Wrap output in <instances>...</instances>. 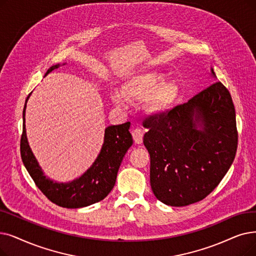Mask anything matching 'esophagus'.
Returning <instances> with one entry per match:
<instances>
[{
    "label": "esophagus",
    "mask_w": 256,
    "mask_h": 256,
    "mask_svg": "<svg viewBox=\"0 0 256 256\" xmlns=\"http://www.w3.org/2000/svg\"><path fill=\"white\" fill-rule=\"evenodd\" d=\"M143 135H144V130L141 128H136L132 130V138H134V141L136 144H141L143 141Z\"/></svg>",
    "instance_id": "1"
}]
</instances>
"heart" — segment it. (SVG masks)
Returning <instances> with one entry per match:
<instances>
[{
    "mask_svg": "<svg viewBox=\"0 0 256 256\" xmlns=\"http://www.w3.org/2000/svg\"><path fill=\"white\" fill-rule=\"evenodd\" d=\"M164 76L157 72H140L126 82L121 94L114 93L113 102L119 106L130 102H141L148 99V108L152 114H161L168 110L176 102L179 88L172 80L163 82ZM125 98H124L123 97Z\"/></svg>",
    "mask_w": 256,
    "mask_h": 256,
    "instance_id": "heart-1",
    "label": "heart"
}]
</instances>
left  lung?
<instances>
[{
	"label": "left lung",
	"mask_w": 256,
	"mask_h": 256,
	"mask_svg": "<svg viewBox=\"0 0 256 256\" xmlns=\"http://www.w3.org/2000/svg\"><path fill=\"white\" fill-rule=\"evenodd\" d=\"M143 126L148 128L143 143L150 156L152 190L166 205L181 207L205 198L234 160L236 108L220 82L186 104L146 118Z\"/></svg>",
	"instance_id": "8db88e82"
}]
</instances>
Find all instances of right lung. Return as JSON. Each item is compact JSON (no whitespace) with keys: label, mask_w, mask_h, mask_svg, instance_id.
Here are the masks:
<instances>
[{"label":"right lung","mask_w":256,"mask_h":256,"mask_svg":"<svg viewBox=\"0 0 256 256\" xmlns=\"http://www.w3.org/2000/svg\"><path fill=\"white\" fill-rule=\"evenodd\" d=\"M58 66L60 64L52 66L46 75L55 69H58ZM25 110L26 104L23 110L20 157L38 190L52 203L64 208L86 207L104 200L113 190L120 164L132 144V138L128 130L130 122L106 128L104 146L93 165L78 179L64 184L47 179L33 156L26 136Z\"/></svg>","instance_id":"1"}]
</instances>
